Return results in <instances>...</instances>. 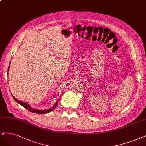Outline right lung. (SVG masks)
<instances>
[{"instance_id":"right-lung-1","label":"right lung","mask_w":146,"mask_h":146,"mask_svg":"<svg viewBox=\"0 0 146 146\" xmlns=\"http://www.w3.org/2000/svg\"><path fill=\"white\" fill-rule=\"evenodd\" d=\"M9 65H10V64H9ZM9 65L8 69V71H9ZM12 96H13V98L15 100H16V102H17L19 104L22 105L23 107H24L26 109L28 110L29 112H33V113H37V114H45V113H49L50 112H51V111H52L54 109H55V108L57 107V106L58 104V100H57V102H56V103H55V104L51 108H49V109H44V110H38V109H33L31 106H29L28 104H27L26 103H25L23 102L19 101V100H18L17 99H16V98H15L13 95H12Z\"/></svg>"}]
</instances>
